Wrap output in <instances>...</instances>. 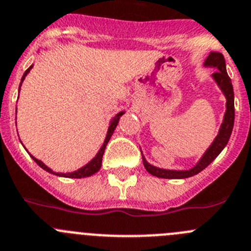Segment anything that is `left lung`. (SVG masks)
<instances>
[{
  "instance_id": "left-lung-1",
  "label": "left lung",
  "mask_w": 251,
  "mask_h": 251,
  "mask_svg": "<svg viewBox=\"0 0 251 251\" xmlns=\"http://www.w3.org/2000/svg\"><path fill=\"white\" fill-rule=\"evenodd\" d=\"M204 65L205 67L217 68L218 70L213 74V78L217 81V84L226 98V115H224V120L221 126V130H219V133L213 141V144L210 145L209 149L203 154V157L201 158L200 162L188 171H171L154 167V166L150 165L142 156L145 168L152 176H156V177H160V178H188V177H192V176L204 170L208 165H210L217 158L218 154L223 151V149L226 146L229 139H230L234 126V118H235V114H234V91L231 80L229 78L228 73H226V60H224L223 54L219 53V51H210V54L205 59Z\"/></svg>"
}]
</instances>
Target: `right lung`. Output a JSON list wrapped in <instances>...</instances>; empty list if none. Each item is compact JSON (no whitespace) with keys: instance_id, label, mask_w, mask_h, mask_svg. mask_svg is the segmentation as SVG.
<instances>
[{"instance_id":"1","label":"right lung","mask_w":251,"mask_h":251,"mask_svg":"<svg viewBox=\"0 0 251 251\" xmlns=\"http://www.w3.org/2000/svg\"><path fill=\"white\" fill-rule=\"evenodd\" d=\"M32 67H33V65H30V67L28 68V69L25 72V74H23V76H22V80H21V84H22V81L25 80V75H27L28 72H29V70L32 69ZM21 84H20V88H21ZM123 114H124V112H119V114L116 115V116H115V118L111 120V123H110V126H109V130H107V135H106V137H105L104 144H102L101 149H100V151L98 152L97 156H95V157H94L93 160H91L90 162L88 163V165H85V166H84V167L79 168L78 171H74V172H72V173H57V172H53V171H51L49 167H47V166L44 165V163L42 162V161H39V160H37V158H34L33 156H32V154H30V156H32V158H33V160L36 161V163L39 166V167H42V168H43V170H46L47 172L53 173V175L60 176V177H68V178H84V177H89V176L94 175V173H97L98 171L100 170V167H101L102 154H104L105 147H106L107 142H109V140H110V137H111V135H112V132H114V130H115V128H116V126H118L119 120H120V116Z\"/></svg>"}]
</instances>
